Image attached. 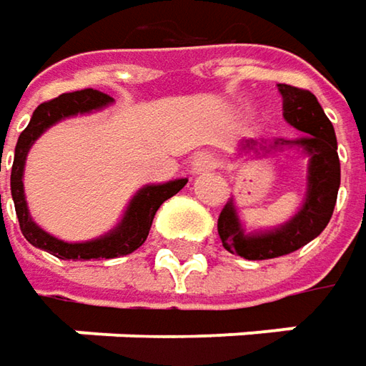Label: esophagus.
<instances>
[{"label":"esophagus","instance_id":"esophagus-1","mask_svg":"<svg viewBox=\"0 0 366 366\" xmlns=\"http://www.w3.org/2000/svg\"><path fill=\"white\" fill-rule=\"evenodd\" d=\"M217 166H219V159L211 152L197 153L194 159H192V169L194 172H209V169H214Z\"/></svg>","mask_w":366,"mask_h":366}]
</instances>
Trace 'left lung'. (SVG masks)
<instances>
[{"label": "left lung", "instance_id": "1", "mask_svg": "<svg viewBox=\"0 0 366 366\" xmlns=\"http://www.w3.org/2000/svg\"><path fill=\"white\" fill-rule=\"evenodd\" d=\"M278 92L282 94L285 120L301 133H305V137L297 141L277 137L272 139V147L299 145L310 155L307 199L303 209L287 225L256 235L244 233L235 214L233 200H229L219 214V237L227 252L237 254L246 260H270L310 244L330 223L340 188V159L336 133L317 98L310 89L295 88L287 84H278ZM244 149H254V141H246Z\"/></svg>", "mask_w": 366, "mask_h": 366}]
</instances>
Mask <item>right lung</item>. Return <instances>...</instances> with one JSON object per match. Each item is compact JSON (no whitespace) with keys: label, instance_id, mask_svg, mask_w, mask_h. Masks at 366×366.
<instances>
[{"label":"right lung","instance_id":"1","mask_svg":"<svg viewBox=\"0 0 366 366\" xmlns=\"http://www.w3.org/2000/svg\"><path fill=\"white\" fill-rule=\"evenodd\" d=\"M110 102H112V98L108 94L92 88L61 94L55 100L40 104L39 108L34 110L28 127L22 131V135L18 137L14 166H11V199H14L16 214H18V221H20V229H22L24 237L32 246L49 252V254H53L61 260L119 258V256H127V254L135 252L137 247L143 246V242L147 239L149 229H152L153 217L157 213V209L162 207V202L172 199L176 192H180L188 182L186 178H182V180H174V182L141 188L137 192L135 199L131 200V204H129V209L122 217L119 227L110 231L108 235L100 237V239H92V242H86V244H67V242H61L53 235H49L46 231L40 229L28 214V207H26L24 199V184H22L24 162L30 145L44 133V129L55 124L56 120L67 119V117H73V114H81V112H89V110L102 108V106Z\"/></svg>","mask_w":366,"mask_h":366}]
</instances>
